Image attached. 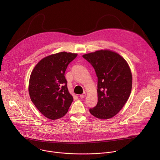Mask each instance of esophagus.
<instances>
[{
  "label": "esophagus",
  "instance_id": "esophagus-1",
  "mask_svg": "<svg viewBox=\"0 0 160 160\" xmlns=\"http://www.w3.org/2000/svg\"><path fill=\"white\" fill-rule=\"evenodd\" d=\"M85 96H86V93H85V92H83L82 94H81V95L80 96V98L81 99H83V98L85 97Z\"/></svg>",
  "mask_w": 160,
  "mask_h": 160
}]
</instances>
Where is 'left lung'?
Segmentation results:
<instances>
[{"mask_svg": "<svg viewBox=\"0 0 160 160\" xmlns=\"http://www.w3.org/2000/svg\"><path fill=\"white\" fill-rule=\"evenodd\" d=\"M82 56L93 66L98 77V101L89 111L98 118H111L123 107L131 92L132 77L128 64L120 55L109 50Z\"/></svg>", "mask_w": 160, "mask_h": 160, "instance_id": "8db88e82", "label": "left lung"}]
</instances>
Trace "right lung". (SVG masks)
<instances>
[{
    "label": "right lung",
    "mask_w": 160,
    "mask_h": 160,
    "mask_svg": "<svg viewBox=\"0 0 160 160\" xmlns=\"http://www.w3.org/2000/svg\"><path fill=\"white\" fill-rule=\"evenodd\" d=\"M77 56V54L66 52L50 55L40 60L31 73L28 87L30 99L49 119L64 117L73 101L64 73Z\"/></svg>",
    "instance_id": "right-lung-1"
}]
</instances>
